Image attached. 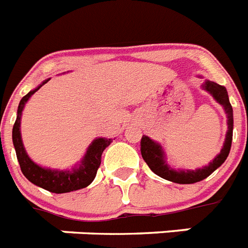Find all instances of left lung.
<instances>
[{"instance_id":"8db88e82","label":"left lung","mask_w":248,"mask_h":248,"mask_svg":"<svg viewBox=\"0 0 248 248\" xmlns=\"http://www.w3.org/2000/svg\"><path fill=\"white\" fill-rule=\"evenodd\" d=\"M204 89L210 92L213 97L219 102L220 105H223L227 112V116H228V132H227L226 140H224V146L219 155L213 159V162H210L209 166H206L204 169L195 170V171H175L166 165L162 147L159 146L158 143L153 142L152 139H149L147 136H143L140 139V153H142L143 159L146 161L149 169L162 179L176 184L198 183V181L206 179L210 173L214 172L230 155L233 137V109L230 99H228V92L224 86L218 85L217 82H210V81H206Z\"/></svg>"}]
</instances>
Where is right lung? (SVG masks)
<instances>
[{
  "instance_id": "obj_1",
  "label": "right lung",
  "mask_w": 248,
  "mask_h": 248,
  "mask_svg": "<svg viewBox=\"0 0 248 248\" xmlns=\"http://www.w3.org/2000/svg\"><path fill=\"white\" fill-rule=\"evenodd\" d=\"M46 82L48 81L43 82L35 90L26 93L18 104L17 118H16L15 124H14V128H12V142L15 146L16 157H17V161L20 163V169L30 183L36 186H40L50 193H71L75 190L83 189L93 181L96 173H97V170L101 165L102 152L112 142V139H95L87 149V153L83 157L78 169H73L72 171H57V170L43 169V167L32 162L26 155L24 144H22L21 133H20V119H21V112L25 102L30 99L32 93H35Z\"/></svg>"
}]
</instances>
